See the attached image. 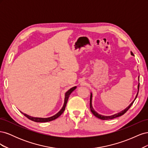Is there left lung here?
<instances>
[{"label": "left lung", "instance_id": "left-lung-1", "mask_svg": "<svg viewBox=\"0 0 148 148\" xmlns=\"http://www.w3.org/2000/svg\"><path fill=\"white\" fill-rule=\"evenodd\" d=\"M131 55H132V56H134L132 52H131ZM139 78H140V77H138V80H139ZM139 87H140V83H138V92H137V95H136V97H135V99L133 100V101L131 103V104H130V105L127 107V108H125L124 110H122V111H120V112L117 113V114H114V115H110V116H106V115H101V114H98L97 112H96L95 110V109H93L92 106V93L91 92V96H90V110H91V112L95 116V117H96L97 118L99 119H101V120H110V119H114V118L120 117V116L123 115L130 108V107H131V106H132V104H133L134 101H135V99H136L137 96H138V91H139Z\"/></svg>", "mask_w": 148, "mask_h": 148}]
</instances>
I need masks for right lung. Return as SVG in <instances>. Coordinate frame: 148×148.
I'll return each mask as SVG.
<instances>
[{"mask_svg":"<svg viewBox=\"0 0 148 148\" xmlns=\"http://www.w3.org/2000/svg\"><path fill=\"white\" fill-rule=\"evenodd\" d=\"M77 88V86H74L73 88H70L69 90L67 91L65 94V99H64V106L63 107H62V108L60 109V110L59 112L57 113L56 115L52 116V117H47V118H40V117H31V116H29L27 114H24L22 112H21V113L23 114L26 117H27L28 119L32 120V121H34V122H50V121H52V120H53L56 119L57 118H58L59 117L60 115H62V114L64 112L65 109V107H66V103H67V101H68V99H69V97L70 96V95H71V93L75 89Z\"/></svg>","mask_w":148,"mask_h":148,"instance_id":"1","label":"right lung"}]
</instances>
